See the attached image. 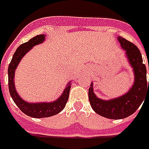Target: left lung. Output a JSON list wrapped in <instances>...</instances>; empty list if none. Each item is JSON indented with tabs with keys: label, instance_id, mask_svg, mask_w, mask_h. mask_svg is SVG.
Listing matches in <instances>:
<instances>
[{
	"label": "left lung",
	"instance_id": "1",
	"mask_svg": "<svg viewBox=\"0 0 149 149\" xmlns=\"http://www.w3.org/2000/svg\"><path fill=\"white\" fill-rule=\"evenodd\" d=\"M121 48L125 50L130 65L133 68L134 81L130 91L113 100L98 98L93 91V83L89 88V100L97 114L110 119H123L129 117L139 109L145 98H149V80L147 81V69L143 63L141 53L138 47L125 38L118 36ZM149 70V63H148Z\"/></svg>",
	"mask_w": 149,
	"mask_h": 149
}]
</instances>
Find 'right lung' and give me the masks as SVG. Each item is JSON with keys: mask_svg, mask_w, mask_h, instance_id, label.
<instances>
[{"mask_svg": "<svg viewBox=\"0 0 149 149\" xmlns=\"http://www.w3.org/2000/svg\"><path fill=\"white\" fill-rule=\"evenodd\" d=\"M45 40V35H37L32 37V39L28 40V42H25L21 45H19V48L16 49L15 53L13 55L11 59L10 63L8 68V83H9V91L12 99L14 100L15 104L19 107V109L28 115L29 117L34 118H41V117H49L54 115H56L60 113L63 109L65 108L71 89V82L67 85L61 96L54 102L49 103H28L24 100L15 90V72L19 65V62L23 58L24 55L28 53L30 49H32L34 45H38L42 43Z\"/></svg>", "mask_w": 149, "mask_h": 149, "instance_id": "1", "label": "right lung"}]
</instances>
